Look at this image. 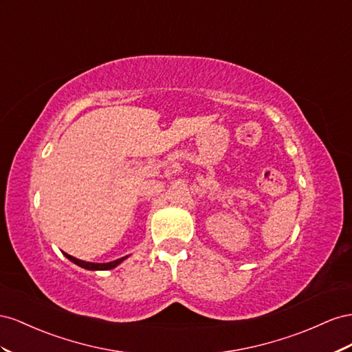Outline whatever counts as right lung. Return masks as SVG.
<instances>
[{"label":"right lung","mask_w":352,"mask_h":352,"mask_svg":"<svg viewBox=\"0 0 352 352\" xmlns=\"http://www.w3.org/2000/svg\"><path fill=\"white\" fill-rule=\"evenodd\" d=\"M63 254H65V252H63ZM65 256H66L67 259L72 261V263H75L76 265L82 267V268H87V270H110V268H115L118 264L122 263V261L126 258V256L119 258V259H115V261H112V263H107V264H96V263H87V261L76 259V258L70 256V255H67V254H65Z\"/></svg>","instance_id":"obj_1"}]
</instances>
